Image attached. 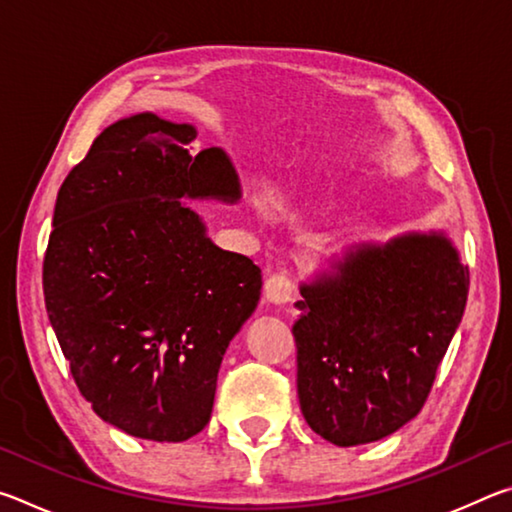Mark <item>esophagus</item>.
I'll list each match as a JSON object with an SVG mask.
<instances>
[{
  "label": "esophagus",
  "instance_id": "1",
  "mask_svg": "<svg viewBox=\"0 0 512 512\" xmlns=\"http://www.w3.org/2000/svg\"><path fill=\"white\" fill-rule=\"evenodd\" d=\"M293 296V280L287 273H275L264 284V298L271 305H284Z\"/></svg>",
  "mask_w": 512,
  "mask_h": 512
}]
</instances>
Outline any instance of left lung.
Returning a JSON list of instances; mask_svg holds the SVG:
<instances>
[{
	"label": "left lung",
	"instance_id": "1",
	"mask_svg": "<svg viewBox=\"0 0 512 512\" xmlns=\"http://www.w3.org/2000/svg\"><path fill=\"white\" fill-rule=\"evenodd\" d=\"M467 287L445 230L352 244L300 282L293 336L309 427L354 447L413 420L461 325Z\"/></svg>",
	"mask_w": 512,
	"mask_h": 512
}]
</instances>
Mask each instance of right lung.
Segmentation results:
<instances>
[{
    "mask_svg": "<svg viewBox=\"0 0 512 512\" xmlns=\"http://www.w3.org/2000/svg\"><path fill=\"white\" fill-rule=\"evenodd\" d=\"M153 112L110 124L69 171L42 268L49 323L94 413L128 436L183 443L210 422L230 341L262 271L207 237L187 201L237 203L223 149Z\"/></svg>",
    "mask_w": 512,
    "mask_h": 512,
    "instance_id": "obj_1",
    "label": "right lung"
}]
</instances>
